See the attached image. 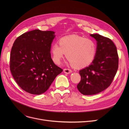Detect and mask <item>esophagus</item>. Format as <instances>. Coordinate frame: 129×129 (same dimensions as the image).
I'll use <instances>...</instances> for the list:
<instances>
[{
    "instance_id": "obj_1",
    "label": "esophagus",
    "mask_w": 129,
    "mask_h": 129,
    "mask_svg": "<svg viewBox=\"0 0 129 129\" xmlns=\"http://www.w3.org/2000/svg\"><path fill=\"white\" fill-rule=\"evenodd\" d=\"M64 72L66 74H70L72 73V70H70V69H64L63 70Z\"/></svg>"
}]
</instances>
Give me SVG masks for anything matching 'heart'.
I'll return each mask as SVG.
<instances>
[{"label":"heart","instance_id":"heart-1","mask_svg":"<svg viewBox=\"0 0 129 129\" xmlns=\"http://www.w3.org/2000/svg\"><path fill=\"white\" fill-rule=\"evenodd\" d=\"M58 44L54 43L51 47L53 60L57 64L65 54L72 65L76 69L89 66L95 58L97 47L91 39L76 35L66 36L59 40Z\"/></svg>","mask_w":129,"mask_h":129}]
</instances>
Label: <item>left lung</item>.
Segmentation results:
<instances>
[{
	"mask_svg": "<svg viewBox=\"0 0 129 129\" xmlns=\"http://www.w3.org/2000/svg\"><path fill=\"white\" fill-rule=\"evenodd\" d=\"M97 41L95 58L91 64L79 72L81 80L78 90L84 95H92L109 87L117 73L119 57L117 47L110 39L98 34L90 35Z\"/></svg>",
	"mask_w": 129,
	"mask_h": 129,
	"instance_id": "8db88e82",
	"label": "left lung"
}]
</instances>
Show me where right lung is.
<instances>
[{"mask_svg":"<svg viewBox=\"0 0 129 129\" xmlns=\"http://www.w3.org/2000/svg\"><path fill=\"white\" fill-rule=\"evenodd\" d=\"M54 34L52 31L32 30L18 37L13 44L10 71L16 83L27 92L33 94L45 92L63 71L51 58Z\"/></svg>","mask_w":129,"mask_h":129,"instance_id":"add662e5","label":"right lung"}]
</instances>
